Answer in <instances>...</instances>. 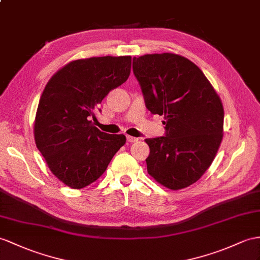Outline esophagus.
<instances>
[{
	"label": "esophagus",
	"mask_w": 260,
	"mask_h": 260,
	"mask_svg": "<svg viewBox=\"0 0 260 260\" xmlns=\"http://www.w3.org/2000/svg\"><path fill=\"white\" fill-rule=\"evenodd\" d=\"M139 140L136 137H131V136H126V141L128 142H137Z\"/></svg>",
	"instance_id": "1"
}]
</instances>
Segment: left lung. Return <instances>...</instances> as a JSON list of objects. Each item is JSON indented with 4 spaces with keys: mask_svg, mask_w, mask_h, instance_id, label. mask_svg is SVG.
I'll list each match as a JSON object with an SVG mask.
<instances>
[{
    "mask_svg": "<svg viewBox=\"0 0 260 260\" xmlns=\"http://www.w3.org/2000/svg\"><path fill=\"white\" fill-rule=\"evenodd\" d=\"M134 74L147 108L167 120L166 136L144 140L148 173L173 191L192 185L211 167L223 139L219 96L203 72L178 54L135 57Z\"/></svg>",
    "mask_w": 260,
    "mask_h": 260,
    "instance_id": "8db88e82",
    "label": "left lung"
}]
</instances>
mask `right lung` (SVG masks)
Instances as JSON below:
<instances>
[{
	"mask_svg": "<svg viewBox=\"0 0 260 260\" xmlns=\"http://www.w3.org/2000/svg\"><path fill=\"white\" fill-rule=\"evenodd\" d=\"M131 72V56L76 59L48 80L34 121L37 149L52 173L79 189L97 181L124 145L123 135H108L92 124L94 112Z\"/></svg>",
	"mask_w": 260,
	"mask_h": 260,
	"instance_id": "add662e5",
	"label": "right lung"
}]
</instances>
